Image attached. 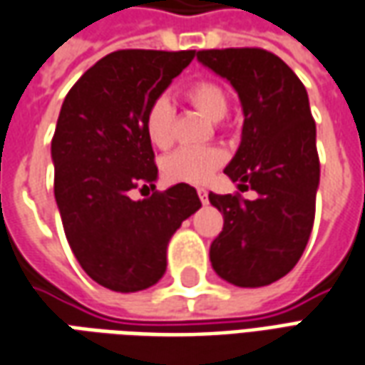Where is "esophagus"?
Listing matches in <instances>:
<instances>
[{
	"instance_id": "obj_1",
	"label": "esophagus",
	"mask_w": 365,
	"mask_h": 365,
	"mask_svg": "<svg viewBox=\"0 0 365 365\" xmlns=\"http://www.w3.org/2000/svg\"><path fill=\"white\" fill-rule=\"evenodd\" d=\"M198 196H200L202 204H208V190L206 188H198Z\"/></svg>"
}]
</instances>
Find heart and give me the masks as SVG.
<instances>
[{
	"mask_svg": "<svg viewBox=\"0 0 365 365\" xmlns=\"http://www.w3.org/2000/svg\"><path fill=\"white\" fill-rule=\"evenodd\" d=\"M185 96L210 121H220L228 113V94L218 82H195L187 88ZM145 131L149 141L159 149H167L173 143V104L167 96H159L149 106ZM224 159L226 155L218 147H180L163 161V170L170 180L204 185L224 165Z\"/></svg>",
	"mask_w": 365,
	"mask_h": 365,
	"instance_id": "1",
	"label": "heart"
}]
</instances>
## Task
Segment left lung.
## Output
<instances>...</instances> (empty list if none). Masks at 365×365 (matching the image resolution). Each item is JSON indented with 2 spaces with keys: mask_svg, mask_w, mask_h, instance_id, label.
<instances>
[{
  "mask_svg": "<svg viewBox=\"0 0 365 365\" xmlns=\"http://www.w3.org/2000/svg\"><path fill=\"white\" fill-rule=\"evenodd\" d=\"M196 58L240 96L242 143L224 173L259 195H208L224 216L210 245L212 267L236 287L271 285L301 259L314 222L320 163L309 94L277 54L263 48H212Z\"/></svg>",
  "mask_w": 365,
  "mask_h": 365,
  "instance_id": "obj_1",
  "label": "left lung"
}]
</instances>
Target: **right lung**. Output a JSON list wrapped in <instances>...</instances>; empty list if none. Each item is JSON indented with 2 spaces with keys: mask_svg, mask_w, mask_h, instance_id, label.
<instances>
[{
  "mask_svg": "<svg viewBox=\"0 0 365 365\" xmlns=\"http://www.w3.org/2000/svg\"><path fill=\"white\" fill-rule=\"evenodd\" d=\"M195 56L115 51L64 98L51 143L54 198L74 257L106 289L135 293L155 285L167 269L169 240L202 206L185 182L129 198V190L155 188L157 180L147 110Z\"/></svg>",
  "mask_w": 365,
  "mask_h": 365,
  "instance_id": "obj_1",
  "label": "right lung"
}]
</instances>
